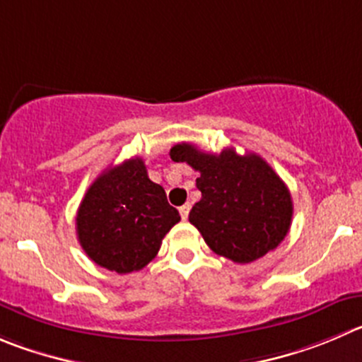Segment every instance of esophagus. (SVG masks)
I'll use <instances>...</instances> for the list:
<instances>
[{"label":"esophagus","mask_w":362,"mask_h":362,"mask_svg":"<svg viewBox=\"0 0 362 362\" xmlns=\"http://www.w3.org/2000/svg\"><path fill=\"white\" fill-rule=\"evenodd\" d=\"M179 213H181V218L187 220L188 218V213H190V202H187V204L181 206V208H179Z\"/></svg>","instance_id":"esophagus-1"}]
</instances>
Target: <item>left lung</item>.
<instances>
[{
    "label": "left lung",
    "instance_id": "8db88e82",
    "mask_svg": "<svg viewBox=\"0 0 362 362\" xmlns=\"http://www.w3.org/2000/svg\"><path fill=\"white\" fill-rule=\"evenodd\" d=\"M170 158L201 174L195 185L202 197L188 220L215 254L250 263L288 235L293 216L290 190L261 156H240L235 149L211 154L183 142L172 147Z\"/></svg>",
    "mask_w": 362,
    "mask_h": 362
}]
</instances>
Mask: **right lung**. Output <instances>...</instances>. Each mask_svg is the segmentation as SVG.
<instances>
[{"instance_id":"1","label":"right lung","mask_w":362,"mask_h":362,"mask_svg":"<svg viewBox=\"0 0 362 362\" xmlns=\"http://www.w3.org/2000/svg\"><path fill=\"white\" fill-rule=\"evenodd\" d=\"M179 220L142 158H132L108 167L90 185L76 215V235L95 264L129 274L156 257L161 240Z\"/></svg>"}]
</instances>
